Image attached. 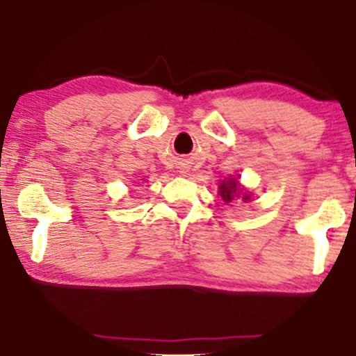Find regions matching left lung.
I'll use <instances>...</instances> for the list:
<instances>
[{"label":"left lung","instance_id":"obj_1","mask_svg":"<svg viewBox=\"0 0 356 356\" xmlns=\"http://www.w3.org/2000/svg\"><path fill=\"white\" fill-rule=\"evenodd\" d=\"M240 191V187H238V182L236 181H225L222 182V186H220V195H222V199L225 202H232L233 197H240L236 195V192ZM243 200H250V195L248 193H243Z\"/></svg>","mask_w":356,"mask_h":356}]
</instances>
